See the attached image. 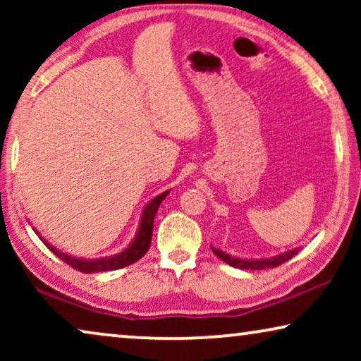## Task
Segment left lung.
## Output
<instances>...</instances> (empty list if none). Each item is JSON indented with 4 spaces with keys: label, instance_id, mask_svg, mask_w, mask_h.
<instances>
[{
    "label": "left lung",
    "instance_id": "8db88e82",
    "mask_svg": "<svg viewBox=\"0 0 361 361\" xmlns=\"http://www.w3.org/2000/svg\"><path fill=\"white\" fill-rule=\"evenodd\" d=\"M212 251H214L215 256H219L221 261H225L226 264L233 266V268H240V269H266V268H276V266L286 263V261H289L293 256H295L299 253V248H294V250H289L286 251L283 255H278L274 256V258H269V259H240V258H235V256H230L226 255L225 251L221 250H216L212 246Z\"/></svg>",
    "mask_w": 361,
    "mask_h": 361
}]
</instances>
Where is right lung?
I'll return each instance as SVG.
<instances>
[{"label": "right lung", "mask_w": 361, "mask_h": 361, "mask_svg": "<svg viewBox=\"0 0 361 361\" xmlns=\"http://www.w3.org/2000/svg\"><path fill=\"white\" fill-rule=\"evenodd\" d=\"M167 194H169V190L162 192L161 195H157L156 199H152L149 204L146 205V209L142 212V216H141L140 230H137L133 243L128 246L126 250H123L121 253H118L115 256H108V258H100V259H88V261L80 259V258H72V256H68L66 253H62V251L54 248V246L51 243H47L44 238L41 240L54 255L59 256V258L63 261V263L72 266L73 269L80 271V273L90 274V273H100V271H113V269L125 268V266H130L133 263H136L137 259H141L142 256L146 255V251L149 250L151 236H152V224H154L156 212L159 209L161 202L166 199Z\"/></svg>", "instance_id": "1"}]
</instances>
